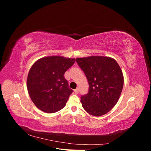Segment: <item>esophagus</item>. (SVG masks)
<instances>
[{
  "mask_svg": "<svg viewBox=\"0 0 151 151\" xmlns=\"http://www.w3.org/2000/svg\"><path fill=\"white\" fill-rule=\"evenodd\" d=\"M74 92L76 94H78L79 93V89H76L74 90Z\"/></svg>",
  "mask_w": 151,
  "mask_h": 151,
  "instance_id": "34e87169",
  "label": "esophagus"
}]
</instances>
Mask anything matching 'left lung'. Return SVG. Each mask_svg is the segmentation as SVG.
Masks as SVG:
<instances>
[{"label":"left lung","mask_w":151,"mask_h":151,"mask_svg":"<svg viewBox=\"0 0 151 151\" xmlns=\"http://www.w3.org/2000/svg\"><path fill=\"white\" fill-rule=\"evenodd\" d=\"M89 83L88 93L82 96L81 102L90 115L99 116L115 106L123 86V76L116 61L112 58L91 56L77 58Z\"/></svg>","instance_id":"1"}]
</instances>
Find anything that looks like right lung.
Instances as JSON below:
<instances>
[{"mask_svg": "<svg viewBox=\"0 0 151 151\" xmlns=\"http://www.w3.org/2000/svg\"><path fill=\"white\" fill-rule=\"evenodd\" d=\"M75 58L51 56L39 59L32 65L27 78V88L35 106L51 113L60 110L73 90L68 88L64 74Z\"/></svg>", "mask_w": 151, "mask_h": 151, "instance_id": "1", "label": "right lung"}]
</instances>
